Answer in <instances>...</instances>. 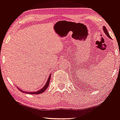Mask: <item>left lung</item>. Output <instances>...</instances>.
I'll return each instance as SVG.
<instances>
[{"label":"left lung","instance_id":"8db88e82","mask_svg":"<svg viewBox=\"0 0 120 120\" xmlns=\"http://www.w3.org/2000/svg\"><path fill=\"white\" fill-rule=\"evenodd\" d=\"M103 31H104V32L105 33V34H106V35H107V37H109V38L110 39H111V37H110L109 34V33L108 32V31H107V29H106V27L105 26H103Z\"/></svg>","mask_w":120,"mask_h":120}]
</instances>
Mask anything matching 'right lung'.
<instances>
[{
    "mask_svg": "<svg viewBox=\"0 0 120 120\" xmlns=\"http://www.w3.org/2000/svg\"><path fill=\"white\" fill-rule=\"evenodd\" d=\"M51 74H50L49 76V78L47 79V82L46 84L45 85V86H44L42 89H41V90L37 91L36 92H34V91H31V92H29V91H22L21 89H20L19 88H18L19 89V90H20L21 91H22V93H27V94H42L43 93L44 91H45V90H46L47 88L48 87V86H49V82H50V78H51Z\"/></svg>",
    "mask_w": 120,
    "mask_h": 120,
    "instance_id": "obj_1",
    "label": "right lung"
}]
</instances>
